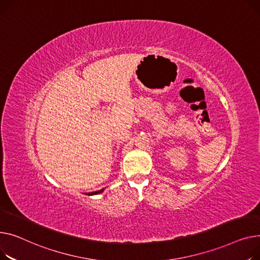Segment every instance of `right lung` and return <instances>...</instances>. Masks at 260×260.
<instances>
[{
  "label": "right lung",
  "instance_id": "right-lung-1",
  "mask_svg": "<svg viewBox=\"0 0 260 260\" xmlns=\"http://www.w3.org/2000/svg\"><path fill=\"white\" fill-rule=\"evenodd\" d=\"M105 189H102V190H100V191H95V192H91V193H87V195H96V194H100V193H102L103 191H104Z\"/></svg>",
  "mask_w": 260,
  "mask_h": 260
}]
</instances>
